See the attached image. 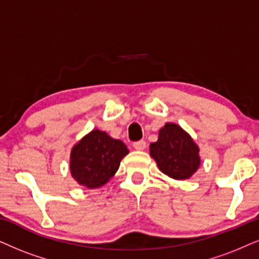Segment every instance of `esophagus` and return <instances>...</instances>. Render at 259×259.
<instances>
[{
    "instance_id": "esophagus-1",
    "label": "esophagus",
    "mask_w": 259,
    "mask_h": 259,
    "mask_svg": "<svg viewBox=\"0 0 259 259\" xmlns=\"http://www.w3.org/2000/svg\"><path fill=\"white\" fill-rule=\"evenodd\" d=\"M134 148H135L136 150L146 149V141H143V140L137 141V142L134 143Z\"/></svg>"
}]
</instances>
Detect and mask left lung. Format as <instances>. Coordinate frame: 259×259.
I'll use <instances>...</instances> for the list:
<instances>
[{
  "mask_svg": "<svg viewBox=\"0 0 259 259\" xmlns=\"http://www.w3.org/2000/svg\"><path fill=\"white\" fill-rule=\"evenodd\" d=\"M149 152L160 171L179 181L190 178L201 163L198 146L175 123H166L160 129L158 141L150 143Z\"/></svg>",
  "mask_w": 259,
  "mask_h": 259,
  "instance_id": "1",
  "label": "left lung"
}]
</instances>
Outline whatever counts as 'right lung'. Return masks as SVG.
<instances>
[{"instance_id": "right-lung-1", "label": "right lung", "mask_w": 259, "mask_h": 259, "mask_svg": "<svg viewBox=\"0 0 259 259\" xmlns=\"http://www.w3.org/2000/svg\"><path fill=\"white\" fill-rule=\"evenodd\" d=\"M127 153L120 140L112 139L105 132L92 130L71 149V176L88 189L100 188L114 176Z\"/></svg>"}]
</instances>
